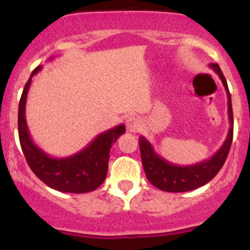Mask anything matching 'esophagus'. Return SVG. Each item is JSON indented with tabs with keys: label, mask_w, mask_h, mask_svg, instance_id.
<instances>
[{
	"label": "esophagus",
	"mask_w": 250,
	"mask_h": 250,
	"mask_svg": "<svg viewBox=\"0 0 250 250\" xmlns=\"http://www.w3.org/2000/svg\"><path fill=\"white\" fill-rule=\"evenodd\" d=\"M125 125H127V129L130 133H137L142 127V120L139 116L131 115L125 121Z\"/></svg>",
	"instance_id": "obj_1"
}]
</instances>
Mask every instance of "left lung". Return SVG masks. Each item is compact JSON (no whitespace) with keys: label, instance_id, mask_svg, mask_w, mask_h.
<instances>
[{"label":"left lung","instance_id":"1","mask_svg":"<svg viewBox=\"0 0 250 250\" xmlns=\"http://www.w3.org/2000/svg\"><path fill=\"white\" fill-rule=\"evenodd\" d=\"M209 67L219 75L223 85H225L227 96H228V116L230 128H229L226 141L210 159L191 166H177L168 162L167 160L160 156L146 137H139L142 166L145 169L146 176L151 185L161 189V190L170 191V193H183V191L194 190V189L202 187L219 173L223 163L226 162L227 156H228L229 149H230L231 142H233L234 125L230 93H229L228 84H227V81L219 64L210 63Z\"/></svg>","mask_w":250,"mask_h":250}]
</instances>
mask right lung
Wrapping results in <instances>:
<instances>
[{
    "instance_id": "right-lung-1",
    "label": "right lung",
    "mask_w": 250,
    "mask_h": 250,
    "mask_svg": "<svg viewBox=\"0 0 250 250\" xmlns=\"http://www.w3.org/2000/svg\"><path fill=\"white\" fill-rule=\"evenodd\" d=\"M53 59L50 57L49 60ZM41 68L39 65L33 70L25 83L19 104V137L27 163L42 182L55 190L74 194L95 190L105 180L110 148L125 133V125H116L99 134L87 147L70 156L57 159L48 155L31 140L25 121V103L31 79Z\"/></svg>"
}]
</instances>
